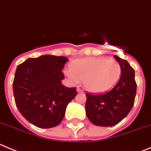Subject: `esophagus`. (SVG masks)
<instances>
[{"instance_id": "34e87169", "label": "esophagus", "mask_w": 151, "mask_h": 151, "mask_svg": "<svg viewBox=\"0 0 151 151\" xmlns=\"http://www.w3.org/2000/svg\"><path fill=\"white\" fill-rule=\"evenodd\" d=\"M77 92H83V90L81 89V88H77Z\"/></svg>"}]
</instances>
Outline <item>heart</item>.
<instances>
[{
  "label": "heart",
  "mask_w": 151,
  "mask_h": 151,
  "mask_svg": "<svg viewBox=\"0 0 151 151\" xmlns=\"http://www.w3.org/2000/svg\"><path fill=\"white\" fill-rule=\"evenodd\" d=\"M65 74L76 83L84 80V86L89 92L101 93L117 83L121 75V66L114 59L89 57L74 61Z\"/></svg>",
  "instance_id": "obj_1"
}]
</instances>
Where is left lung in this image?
I'll return each mask as SVG.
<instances>
[{
	"instance_id": "left-lung-1",
	"label": "left lung",
	"mask_w": 151,
	"mask_h": 151,
	"mask_svg": "<svg viewBox=\"0 0 151 151\" xmlns=\"http://www.w3.org/2000/svg\"><path fill=\"white\" fill-rule=\"evenodd\" d=\"M121 76L111 91L103 94L86 93L85 108L88 119L98 126H112L124 119L132 108L136 95L135 70L129 62L117 55Z\"/></svg>"
}]
</instances>
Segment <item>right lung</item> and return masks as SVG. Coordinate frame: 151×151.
I'll return each mask as SVG.
<instances>
[{"mask_svg":"<svg viewBox=\"0 0 151 151\" xmlns=\"http://www.w3.org/2000/svg\"><path fill=\"white\" fill-rule=\"evenodd\" d=\"M68 59L51 55L29 58L19 65L13 88L16 107L29 123L39 128H52L62 122L66 107L77 95L76 87L61 83Z\"/></svg>","mask_w":151,"mask_h":151,"instance_id":"1","label":"right lung"}]
</instances>
